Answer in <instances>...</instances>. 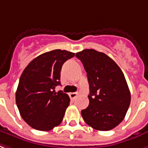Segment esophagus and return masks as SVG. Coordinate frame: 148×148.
Segmentation results:
<instances>
[{
	"mask_svg": "<svg viewBox=\"0 0 148 148\" xmlns=\"http://www.w3.org/2000/svg\"><path fill=\"white\" fill-rule=\"evenodd\" d=\"M69 96L71 99H74L77 96V93L76 92H71V93H69Z\"/></svg>",
	"mask_w": 148,
	"mask_h": 148,
	"instance_id": "34e87169",
	"label": "esophagus"
}]
</instances>
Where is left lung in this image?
<instances>
[{"instance_id": "left-lung-1", "label": "left lung", "mask_w": 148, "mask_h": 148, "mask_svg": "<svg viewBox=\"0 0 148 148\" xmlns=\"http://www.w3.org/2000/svg\"><path fill=\"white\" fill-rule=\"evenodd\" d=\"M76 56L84 65L90 89L88 106L82 110L84 122L97 130L113 129L123 121L130 104L123 73L109 56L95 49H84Z\"/></svg>"}]
</instances>
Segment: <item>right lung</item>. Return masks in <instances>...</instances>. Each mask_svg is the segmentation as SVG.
I'll return each mask as SVG.
<instances>
[{
  "mask_svg": "<svg viewBox=\"0 0 148 148\" xmlns=\"http://www.w3.org/2000/svg\"><path fill=\"white\" fill-rule=\"evenodd\" d=\"M74 53L54 49L32 60L22 72L15 95L22 119L34 129L48 131L61 123L70 104L68 95L55 92L60 71Z\"/></svg>",
  "mask_w": 148,
  "mask_h": 148,
  "instance_id": "add662e5",
  "label": "right lung"
}]
</instances>
